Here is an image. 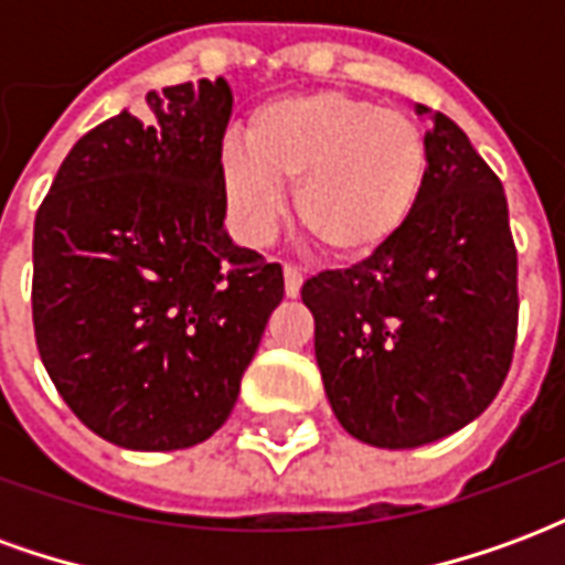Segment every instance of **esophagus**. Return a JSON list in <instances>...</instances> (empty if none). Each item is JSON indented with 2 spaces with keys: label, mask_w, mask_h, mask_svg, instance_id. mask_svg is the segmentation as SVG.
<instances>
[{
  "label": "esophagus",
  "mask_w": 565,
  "mask_h": 565,
  "mask_svg": "<svg viewBox=\"0 0 565 565\" xmlns=\"http://www.w3.org/2000/svg\"><path fill=\"white\" fill-rule=\"evenodd\" d=\"M302 281H306V275H302V269H299V266H284V290H287V296H290V299H296V296H299V290H302Z\"/></svg>",
  "instance_id": "esophagus-1"
}]
</instances>
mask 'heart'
<instances>
[{"label": "heart", "mask_w": 565, "mask_h": 565, "mask_svg": "<svg viewBox=\"0 0 565 565\" xmlns=\"http://www.w3.org/2000/svg\"><path fill=\"white\" fill-rule=\"evenodd\" d=\"M429 153L412 117L342 90L278 96L247 120V145L221 150L238 230L266 242L296 184L302 233L335 259H366L403 233L424 199Z\"/></svg>", "instance_id": "b5f03b06"}]
</instances>
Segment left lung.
<instances>
[{
    "instance_id": "1",
    "label": "left lung",
    "mask_w": 565,
    "mask_h": 565,
    "mask_svg": "<svg viewBox=\"0 0 565 565\" xmlns=\"http://www.w3.org/2000/svg\"><path fill=\"white\" fill-rule=\"evenodd\" d=\"M424 139L426 190L403 233L351 269L302 284L332 415L391 450L472 424L497 399L518 335L502 181L450 117L436 111Z\"/></svg>"
}]
</instances>
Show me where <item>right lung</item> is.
I'll use <instances>...</instances> for the list:
<instances>
[{
  "label": "right lung",
  "mask_w": 565,
  "mask_h": 565,
  "mask_svg": "<svg viewBox=\"0 0 565 565\" xmlns=\"http://www.w3.org/2000/svg\"><path fill=\"white\" fill-rule=\"evenodd\" d=\"M223 78L148 93L68 150L32 235V327L60 396L129 450L193 448L233 412L284 271L223 230Z\"/></svg>",
  "instance_id": "1"
}]
</instances>
